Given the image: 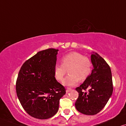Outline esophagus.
I'll return each instance as SVG.
<instances>
[{
    "label": "esophagus",
    "instance_id": "esophagus-1",
    "mask_svg": "<svg viewBox=\"0 0 126 126\" xmlns=\"http://www.w3.org/2000/svg\"><path fill=\"white\" fill-rule=\"evenodd\" d=\"M71 90V88H67V89H66V93H68V92H69Z\"/></svg>",
    "mask_w": 126,
    "mask_h": 126
}]
</instances>
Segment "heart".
Returning a JSON list of instances; mask_svg holds the SVG:
<instances>
[{
	"instance_id": "b5f03b06",
	"label": "heart",
	"mask_w": 126,
	"mask_h": 126,
	"mask_svg": "<svg viewBox=\"0 0 126 126\" xmlns=\"http://www.w3.org/2000/svg\"><path fill=\"white\" fill-rule=\"evenodd\" d=\"M62 64L55 65L54 74L57 80H62L68 70L70 75L63 80L66 86H73L78 83L79 80L86 79L91 71L90 60L77 52L65 55L62 59Z\"/></svg>"
}]
</instances>
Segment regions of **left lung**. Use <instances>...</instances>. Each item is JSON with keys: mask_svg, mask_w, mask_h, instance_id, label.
Masks as SVG:
<instances>
[{"mask_svg": "<svg viewBox=\"0 0 126 126\" xmlns=\"http://www.w3.org/2000/svg\"><path fill=\"white\" fill-rule=\"evenodd\" d=\"M93 70L82 85L75 89L79 93L75 102L78 111L87 115H94L101 111L107 104L113 92L110 67L98 53L91 55ZM89 89L88 92H85Z\"/></svg>", "mask_w": 126, "mask_h": 126, "instance_id": "1", "label": "left lung"}]
</instances>
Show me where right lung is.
Returning a JSON list of instances; mask_svg holds the SVG:
<instances>
[{"label":"right lung","mask_w":126,"mask_h":126,"mask_svg":"<svg viewBox=\"0 0 126 126\" xmlns=\"http://www.w3.org/2000/svg\"><path fill=\"white\" fill-rule=\"evenodd\" d=\"M58 51L49 48L38 52L23 63L18 74V98L25 111L34 118L53 116L58 111L60 99L66 94L54 74Z\"/></svg>","instance_id":"add662e5"}]
</instances>
